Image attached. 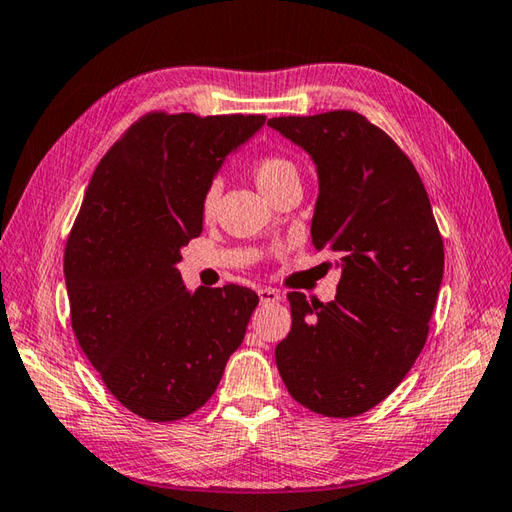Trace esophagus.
Listing matches in <instances>:
<instances>
[{"instance_id": "34e87169", "label": "esophagus", "mask_w": 512, "mask_h": 512, "mask_svg": "<svg viewBox=\"0 0 512 512\" xmlns=\"http://www.w3.org/2000/svg\"><path fill=\"white\" fill-rule=\"evenodd\" d=\"M257 295H259V301H262V303H277V301H281V292L275 290V288H259Z\"/></svg>"}]
</instances>
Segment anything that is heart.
<instances>
[{
  "mask_svg": "<svg viewBox=\"0 0 512 512\" xmlns=\"http://www.w3.org/2000/svg\"><path fill=\"white\" fill-rule=\"evenodd\" d=\"M250 173H253V180L257 182V187L262 189L268 198L281 187V184H286L290 180H299V169L295 162L281 154L259 156L253 162V167H250ZM217 198H220V184L213 182L202 193V213L204 215L213 213Z\"/></svg>",
  "mask_w": 512,
  "mask_h": 512,
  "instance_id": "obj_1",
  "label": "heart"
}]
</instances>
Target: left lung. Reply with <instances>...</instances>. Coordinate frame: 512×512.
Returning <instances> with one entry per match:
<instances>
[{"label": "left lung", "instance_id": "left-lung-1", "mask_svg": "<svg viewBox=\"0 0 512 512\" xmlns=\"http://www.w3.org/2000/svg\"><path fill=\"white\" fill-rule=\"evenodd\" d=\"M268 125L306 149L319 173L312 244L341 255L330 303L290 292L279 374L299 405L328 418L376 407L427 343L444 244L413 162L363 114L279 116Z\"/></svg>", "mask_w": 512, "mask_h": 512}]
</instances>
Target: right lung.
Segmentation results:
<instances>
[{"label":"right lung","instance_id":"obj_1","mask_svg":"<svg viewBox=\"0 0 512 512\" xmlns=\"http://www.w3.org/2000/svg\"><path fill=\"white\" fill-rule=\"evenodd\" d=\"M262 114L149 112L96 167L63 255L83 354L123 407L151 422L209 400L244 341L250 288H184L180 248L202 233V193Z\"/></svg>","mask_w":512,"mask_h":512}]
</instances>
